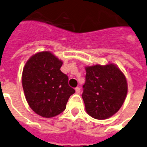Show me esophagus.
<instances>
[{
  "label": "esophagus",
  "instance_id": "esophagus-1",
  "mask_svg": "<svg viewBox=\"0 0 147 147\" xmlns=\"http://www.w3.org/2000/svg\"><path fill=\"white\" fill-rule=\"evenodd\" d=\"M75 92H76L77 94H78V93H80V92H81V89L79 87H76L75 88Z\"/></svg>",
  "mask_w": 147,
  "mask_h": 147
}]
</instances>
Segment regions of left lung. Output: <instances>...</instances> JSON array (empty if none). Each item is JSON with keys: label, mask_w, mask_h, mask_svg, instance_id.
Masks as SVG:
<instances>
[{"label": "left lung", "mask_w": 147, "mask_h": 147, "mask_svg": "<svg viewBox=\"0 0 147 147\" xmlns=\"http://www.w3.org/2000/svg\"><path fill=\"white\" fill-rule=\"evenodd\" d=\"M85 69L82 98L86 113L98 120L109 118L118 112L126 99L127 78L113 63L86 66Z\"/></svg>", "instance_id": "8db88e82"}]
</instances>
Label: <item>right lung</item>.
Segmentation results:
<instances>
[{"instance_id": "obj_1", "label": "right lung", "mask_w": 147, "mask_h": 147, "mask_svg": "<svg viewBox=\"0 0 147 147\" xmlns=\"http://www.w3.org/2000/svg\"><path fill=\"white\" fill-rule=\"evenodd\" d=\"M63 61L49 51L37 52L23 69L22 86L29 107L38 115L50 118L66 109L75 89L61 71Z\"/></svg>"}]
</instances>
